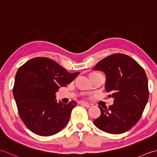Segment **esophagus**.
Wrapping results in <instances>:
<instances>
[{
  "mask_svg": "<svg viewBox=\"0 0 157 157\" xmlns=\"http://www.w3.org/2000/svg\"><path fill=\"white\" fill-rule=\"evenodd\" d=\"M81 105L85 106V107H86V108H91L92 106V105L88 104V103H85V102H82Z\"/></svg>",
  "mask_w": 157,
  "mask_h": 157,
  "instance_id": "34e87169",
  "label": "esophagus"
}]
</instances>
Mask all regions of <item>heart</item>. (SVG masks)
Here are the masks:
<instances>
[{
  "mask_svg": "<svg viewBox=\"0 0 157 157\" xmlns=\"http://www.w3.org/2000/svg\"><path fill=\"white\" fill-rule=\"evenodd\" d=\"M95 73H90V75H92V74H95Z\"/></svg>",
  "mask_w": 157,
  "mask_h": 157,
  "instance_id": "obj_1",
  "label": "heart"
}]
</instances>
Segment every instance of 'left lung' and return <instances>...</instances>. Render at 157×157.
Segmentation results:
<instances>
[{"label":"left lung","instance_id":"left-lung-1","mask_svg":"<svg viewBox=\"0 0 157 157\" xmlns=\"http://www.w3.org/2000/svg\"><path fill=\"white\" fill-rule=\"evenodd\" d=\"M94 70L104 71L106 92L114 98L113 105L101 109V115L93 123L102 131L123 134L132 129L141 118L149 91L144 69L129 56L116 53L99 61Z\"/></svg>","mask_w":157,"mask_h":157}]
</instances>
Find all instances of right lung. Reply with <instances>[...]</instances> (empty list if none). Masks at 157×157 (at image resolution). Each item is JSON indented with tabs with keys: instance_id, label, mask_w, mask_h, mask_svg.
Returning <instances> with one entry per match:
<instances>
[{
	"instance_id": "obj_1",
	"label": "right lung",
	"mask_w": 157,
	"mask_h": 157,
	"mask_svg": "<svg viewBox=\"0 0 157 157\" xmlns=\"http://www.w3.org/2000/svg\"><path fill=\"white\" fill-rule=\"evenodd\" d=\"M71 73L46 57H35L17 71L13 96L20 118L27 128L41 136L54 135L65 128L77 102H57L55 93L73 81Z\"/></svg>"
}]
</instances>
